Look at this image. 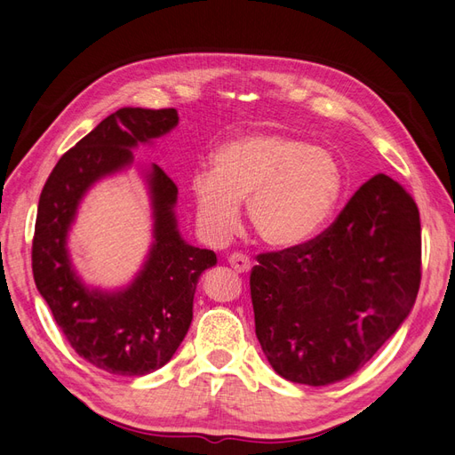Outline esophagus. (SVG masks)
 <instances>
[{
  "label": "esophagus",
  "instance_id": "obj_1",
  "mask_svg": "<svg viewBox=\"0 0 455 455\" xmlns=\"http://www.w3.org/2000/svg\"><path fill=\"white\" fill-rule=\"evenodd\" d=\"M228 263H230V267L235 269L236 273H248L250 267H251L250 258L244 256V253H238V251L236 253H230Z\"/></svg>",
  "mask_w": 455,
  "mask_h": 455
}]
</instances>
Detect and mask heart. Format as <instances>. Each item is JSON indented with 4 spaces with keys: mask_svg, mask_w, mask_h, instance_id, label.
<instances>
[{
    "mask_svg": "<svg viewBox=\"0 0 455 455\" xmlns=\"http://www.w3.org/2000/svg\"><path fill=\"white\" fill-rule=\"evenodd\" d=\"M343 166L330 149L284 133H253L227 143L213 172L189 184L197 227L225 242L246 204L251 230L266 246L292 248L318 232L343 192Z\"/></svg>",
    "mask_w": 455,
    "mask_h": 455,
    "instance_id": "heart-1",
    "label": "heart"
}]
</instances>
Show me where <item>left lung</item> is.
I'll use <instances>...</instances> for the list:
<instances>
[{
    "label": "left lung",
    "instance_id": "left-lung-1",
    "mask_svg": "<svg viewBox=\"0 0 455 455\" xmlns=\"http://www.w3.org/2000/svg\"><path fill=\"white\" fill-rule=\"evenodd\" d=\"M256 259L253 320L273 371L306 386L339 382L361 371L413 308L419 209L403 186L378 174L318 236Z\"/></svg>",
    "mask_w": 455,
    "mask_h": 455
}]
</instances>
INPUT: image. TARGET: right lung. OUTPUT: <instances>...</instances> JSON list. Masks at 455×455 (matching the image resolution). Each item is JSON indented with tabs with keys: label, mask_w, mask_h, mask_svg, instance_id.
Returning a JSON list of instances; mask_svg holds the SVG:
<instances>
[{
	"label": "right lung",
	"mask_w": 455,
	"mask_h": 455,
	"mask_svg": "<svg viewBox=\"0 0 455 455\" xmlns=\"http://www.w3.org/2000/svg\"><path fill=\"white\" fill-rule=\"evenodd\" d=\"M176 124L174 108H120L60 158L40 194L33 238L36 289L76 353L108 374L145 376L171 361L192 323L199 275L215 266L217 256L178 235L172 211L178 186L156 164L147 176L155 242L128 289L84 287L68 256V230L97 180L132 164V147L149 143Z\"/></svg>",
	"instance_id": "right-lung-1"
}]
</instances>
